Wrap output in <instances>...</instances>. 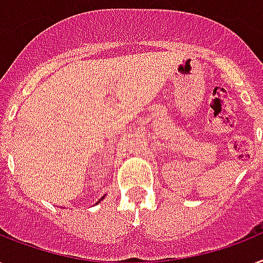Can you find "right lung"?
<instances>
[{"label": "right lung", "instance_id": "add662e5", "mask_svg": "<svg viewBox=\"0 0 263 263\" xmlns=\"http://www.w3.org/2000/svg\"><path fill=\"white\" fill-rule=\"evenodd\" d=\"M104 197H105V196H103V197H101V199H100V200H99V201H97V204H99V203H100V201H101V200H103V199H104Z\"/></svg>", "mask_w": 263, "mask_h": 263}]
</instances>
